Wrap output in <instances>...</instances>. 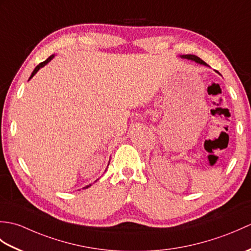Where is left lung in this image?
Listing matches in <instances>:
<instances>
[{
  "instance_id": "8db88e82",
  "label": "left lung",
  "mask_w": 251,
  "mask_h": 251,
  "mask_svg": "<svg viewBox=\"0 0 251 251\" xmlns=\"http://www.w3.org/2000/svg\"><path fill=\"white\" fill-rule=\"evenodd\" d=\"M180 57L183 58V59H188V60H191V61H194V62H196V63H199V65L209 67L205 61H202L200 57H197V56H195V55H181ZM216 72H217L218 74H220L218 71H216Z\"/></svg>"
}]
</instances>
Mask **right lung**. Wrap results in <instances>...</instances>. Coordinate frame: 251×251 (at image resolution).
<instances>
[{
	"label": "right lung",
	"instance_id": "obj_1",
	"mask_svg": "<svg viewBox=\"0 0 251 251\" xmlns=\"http://www.w3.org/2000/svg\"><path fill=\"white\" fill-rule=\"evenodd\" d=\"M54 57H55V55H51V56H50V58H47V59H46L45 61H43V62H41L39 66H36V67H35V69H34V70H33V72H32V74H31V76L29 77V81H30V79H31L32 77H33V76L35 75V74L37 73V71H39L41 68H43V67H45V66L47 65V63H49L50 61H51V59H52V58H54ZM109 163H110V162H109ZM90 185H92V184H88V185H86V186H84V188H83V189H87V188H89V186H90Z\"/></svg>",
	"mask_w": 251,
	"mask_h": 251
}]
</instances>
